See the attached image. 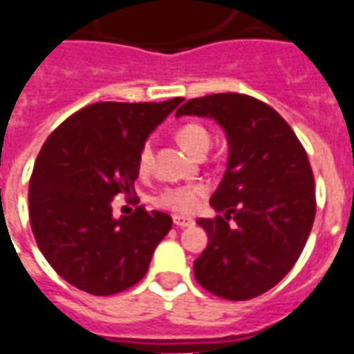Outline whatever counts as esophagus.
<instances>
[{
    "label": "esophagus",
    "mask_w": 354,
    "mask_h": 354,
    "mask_svg": "<svg viewBox=\"0 0 354 354\" xmlns=\"http://www.w3.org/2000/svg\"><path fill=\"white\" fill-rule=\"evenodd\" d=\"M172 223L176 226H180V228H187V226L195 225V221L193 219H189V217H180V215H174V217H172Z\"/></svg>",
    "instance_id": "1"
}]
</instances>
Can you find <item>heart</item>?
I'll use <instances>...</instances> for the list:
<instances>
[{
    "instance_id": "b5f03b06",
    "label": "heart",
    "mask_w": 354,
    "mask_h": 354,
    "mask_svg": "<svg viewBox=\"0 0 354 354\" xmlns=\"http://www.w3.org/2000/svg\"><path fill=\"white\" fill-rule=\"evenodd\" d=\"M176 141L182 145L185 152L198 156L209 148L212 137L202 124L187 122L176 129ZM150 167H152V148L147 142V145H142L139 156H137V169L145 174V172L150 171ZM204 195H206L204 185H180V187H169L163 193H159L153 198V204L161 209L187 215V213L195 212Z\"/></svg>"
}]
</instances>
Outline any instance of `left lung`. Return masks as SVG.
Returning <instances> with one entry per match:
<instances>
[{
  "instance_id": "8db88e82",
  "label": "left lung",
  "mask_w": 354,
  "mask_h": 354,
  "mask_svg": "<svg viewBox=\"0 0 354 354\" xmlns=\"http://www.w3.org/2000/svg\"><path fill=\"white\" fill-rule=\"evenodd\" d=\"M213 118L226 131L228 163L212 195L215 219H198L207 247L193 263L196 282L228 301L277 286L295 266L315 217L308 156L290 124L260 100L221 93L187 100L176 117Z\"/></svg>"
}]
</instances>
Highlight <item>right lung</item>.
Returning <instances> with one entry per match:
<instances>
[{
	"label": "right lung",
	"instance_id": "right-lung-1",
	"mask_svg": "<svg viewBox=\"0 0 354 354\" xmlns=\"http://www.w3.org/2000/svg\"><path fill=\"white\" fill-rule=\"evenodd\" d=\"M182 100L98 102L46 139L29 182V221L48 263L77 290L115 295L147 274L171 215L139 206L115 219L111 202L135 195L139 150Z\"/></svg>",
	"mask_w": 354,
	"mask_h": 354
}]
</instances>
